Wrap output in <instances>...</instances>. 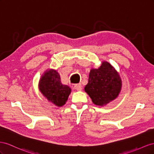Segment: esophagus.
<instances>
[{"mask_svg": "<svg viewBox=\"0 0 154 154\" xmlns=\"http://www.w3.org/2000/svg\"><path fill=\"white\" fill-rule=\"evenodd\" d=\"M74 88L77 91H81L82 89V85L81 84H79V85H76L74 86Z\"/></svg>", "mask_w": 154, "mask_h": 154, "instance_id": "esophagus-1", "label": "esophagus"}]
</instances>
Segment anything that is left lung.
I'll list each match as a JSON object with an SVG mask.
<instances>
[{
    "mask_svg": "<svg viewBox=\"0 0 154 154\" xmlns=\"http://www.w3.org/2000/svg\"><path fill=\"white\" fill-rule=\"evenodd\" d=\"M121 80L117 72L107 62L98 69H91L85 90L96 105L103 106L116 98L121 91Z\"/></svg>",
    "mask_w": 154,
    "mask_h": 154,
    "instance_id": "obj_1",
    "label": "left lung"
}]
</instances>
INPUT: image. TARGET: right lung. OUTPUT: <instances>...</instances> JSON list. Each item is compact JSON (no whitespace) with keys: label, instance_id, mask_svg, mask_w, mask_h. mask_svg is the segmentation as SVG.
<instances>
[{"label":"right lung","instance_id":"right-lung-1","mask_svg":"<svg viewBox=\"0 0 154 154\" xmlns=\"http://www.w3.org/2000/svg\"><path fill=\"white\" fill-rule=\"evenodd\" d=\"M39 90L48 100L58 106L66 103L71 92L69 86L61 83L58 72L53 69L42 76L39 82Z\"/></svg>","mask_w":154,"mask_h":154}]
</instances>
